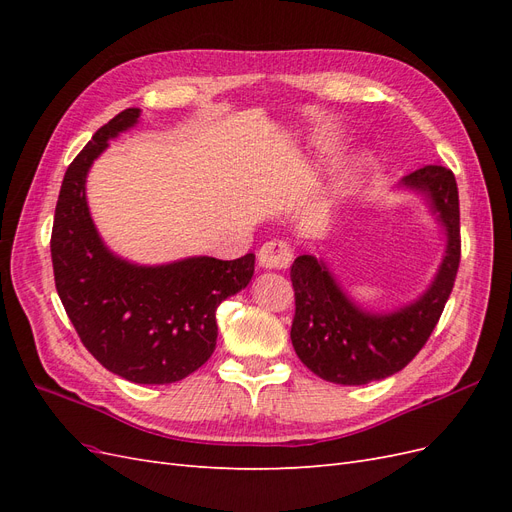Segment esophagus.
<instances>
[{
    "label": "esophagus",
    "instance_id": "esophagus-1",
    "mask_svg": "<svg viewBox=\"0 0 512 512\" xmlns=\"http://www.w3.org/2000/svg\"><path fill=\"white\" fill-rule=\"evenodd\" d=\"M292 262V250L286 241H269L260 247L258 265L262 269H286Z\"/></svg>",
    "mask_w": 512,
    "mask_h": 512
}]
</instances>
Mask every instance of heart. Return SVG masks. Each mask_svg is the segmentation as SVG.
Wrapping results in <instances>:
<instances>
[{"instance_id":"1","label":"heart","mask_w":512,"mask_h":512,"mask_svg":"<svg viewBox=\"0 0 512 512\" xmlns=\"http://www.w3.org/2000/svg\"><path fill=\"white\" fill-rule=\"evenodd\" d=\"M367 166H369V156H367V153H359V156H356L354 162H352L354 173H361V170H365Z\"/></svg>"}]
</instances>
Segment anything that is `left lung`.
<instances>
[{"label": "left lung", "mask_w": 512, "mask_h": 512, "mask_svg": "<svg viewBox=\"0 0 512 512\" xmlns=\"http://www.w3.org/2000/svg\"><path fill=\"white\" fill-rule=\"evenodd\" d=\"M397 188L423 196L444 230L438 271L414 301L393 312H371L350 297L322 258L303 254L290 267L297 305L292 346L301 363L327 382L359 386L397 374L425 346L451 297L461 252L455 175L429 164L406 175Z\"/></svg>", "instance_id": "1"}]
</instances>
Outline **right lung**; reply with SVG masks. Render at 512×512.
<instances>
[{
	"instance_id": "right-lung-1",
	"label": "right lung",
	"mask_w": 512,
	"mask_h": 512,
	"mask_svg": "<svg viewBox=\"0 0 512 512\" xmlns=\"http://www.w3.org/2000/svg\"><path fill=\"white\" fill-rule=\"evenodd\" d=\"M138 119L141 108L121 111L68 166L51 235L53 273L66 314L96 361L136 384H170L209 361L218 339L215 309L252 282L256 256L138 265L108 250L91 220L85 183L108 141Z\"/></svg>"
}]
</instances>
